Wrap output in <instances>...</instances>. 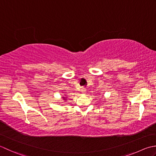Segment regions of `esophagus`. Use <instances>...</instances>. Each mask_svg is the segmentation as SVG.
I'll return each instance as SVG.
<instances>
[{"mask_svg": "<svg viewBox=\"0 0 156 156\" xmlns=\"http://www.w3.org/2000/svg\"><path fill=\"white\" fill-rule=\"evenodd\" d=\"M81 91L83 92V93H85V89H82Z\"/></svg>", "mask_w": 156, "mask_h": 156, "instance_id": "1", "label": "esophagus"}]
</instances>
